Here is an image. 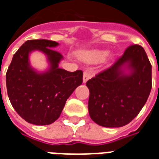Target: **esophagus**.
I'll return each mask as SVG.
<instances>
[{"label":"esophagus","mask_w":159,"mask_h":159,"mask_svg":"<svg viewBox=\"0 0 159 159\" xmlns=\"http://www.w3.org/2000/svg\"><path fill=\"white\" fill-rule=\"evenodd\" d=\"M90 77H91V73L89 72H87V71L84 72V73H83V82L86 83L90 79Z\"/></svg>","instance_id":"34e87169"}]
</instances>
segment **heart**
I'll list each match as a JSON object with an SVG mask.
<instances>
[{
	"label": "heart",
	"instance_id": "b5f03b06",
	"mask_svg": "<svg viewBox=\"0 0 159 159\" xmlns=\"http://www.w3.org/2000/svg\"><path fill=\"white\" fill-rule=\"evenodd\" d=\"M108 54L107 51L104 50H94L88 52L84 55V58L87 62H102L106 58Z\"/></svg>",
	"mask_w": 159,
	"mask_h": 159
}]
</instances>
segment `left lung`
I'll use <instances>...</instances> for the list:
<instances>
[{
  "label": "left lung",
  "mask_w": 159,
  "mask_h": 159,
  "mask_svg": "<svg viewBox=\"0 0 159 159\" xmlns=\"http://www.w3.org/2000/svg\"><path fill=\"white\" fill-rule=\"evenodd\" d=\"M87 87L95 123L109 128L126 125L140 112L152 88V66L143 47H128L112 66L88 80Z\"/></svg>",
  "instance_id": "1"
}]
</instances>
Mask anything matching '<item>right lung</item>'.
Masks as SVG:
<instances>
[{
    "mask_svg": "<svg viewBox=\"0 0 159 159\" xmlns=\"http://www.w3.org/2000/svg\"><path fill=\"white\" fill-rule=\"evenodd\" d=\"M58 43L48 39L27 40L13 56L6 72L7 94L13 108L29 123L46 125L60 116L67 98L82 83L81 70L68 72L58 67L62 54L53 49ZM34 50L47 56L50 68L38 73L28 55Z\"/></svg>",
    "mask_w": 159,
    "mask_h": 159,
    "instance_id": "1",
    "label": "right lung"
}]
</instances>
